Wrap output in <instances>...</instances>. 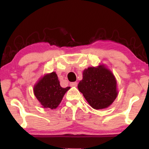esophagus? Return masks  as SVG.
<instances>
[{"mask_svg": "<svg viewBox=\"0 0 149 149\" xmlns=\"http://www.w3.org/2000/svg\"><path fill=\"white\" fill-rule=\"evenodd\" d=\"M70 85L71 87H76L77 85V82H71L70 84Z\"/></svg>", "mask_w": 149, "mask_h": 149, "instance_id": "1", "label": "esophagus"}]
</instances>
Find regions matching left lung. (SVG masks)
Listing matches in <instances>:
<instances>
[{"mask_svg": "<svg viewBox=\"0 0 149 149\" xmlns=\"http://www.w3.org/2000/svg\"><path fill=\"white\" fill-rule=\"evenodd\" d=\"M77 87L95 109L109 107L118 95L116 80L112 73L103 65L85 69Z\"/></svg>", "mask_w": 149, "mask_h": 149, "instance_id": "8db88e82", "label": "left lung"}]
</instances>
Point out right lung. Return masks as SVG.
I'll return each instance as SVG.
<instances>
[{"label": "right lung", "mask_w": 149, "mask_h": 149, "mask_svg": "<svg viewBox=\"0 0 149 149\" xmlns=\"http://www.w3.org/2000/svg\"><path fill=\"white\" fill-rule=\"evenodd\" d=\"M70 89V87L62 88L60 86L56 74L52 72L45 75L35 85L34 94L43 108L54 109L60 104L65 93Z\"/></svg>", "instance_id": "1"}]
</instances>
